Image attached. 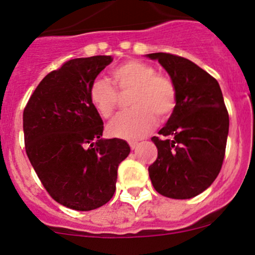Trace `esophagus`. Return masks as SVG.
Returning a JSON list of instances; mask_svg holds the SVG:
<instances>
[{
	"label": "esophagus",
	"mask_w": 255,
	"mask_h": 255,
	"mask_svg": "<svg viewBox=\"0 0 255 255\" xmlns=\"http://www.w3.org/2000/svg\"><path fill=\"white\" fill-rule=\"evenodd\" d=\"M129 146H130V148H131V149H136V148H137V146H139V143L135 142V141H130V142H129Z\"/></svg>",
	"instance_id": "esophagus-1"
}]
</instances>
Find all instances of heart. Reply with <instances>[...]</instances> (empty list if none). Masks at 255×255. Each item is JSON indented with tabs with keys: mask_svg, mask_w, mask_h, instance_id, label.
<instances>
[{
	"mask_svg": "<svg viewBox=\"0 0 255 255\" xmlns=\"http://www.w3.org/2000/svg\"><path fill=\"white\" fill-rule=\"evenodd\" d=\"M120 93H129L134 109L121 113L110 121V135L127 140L146 136L157 125V115L165 118L176 104L172 82L155 73L154 67L141 60H127L112 71ZM90 101L102 118L112 116L119 104L120 94L107 78H95L90 85Z\"/></svg>",
	"mask_w": 255,
	"mask_h": 255,
	"instance_id": "heart-1",
	"label": "heart"
}]
</instances>
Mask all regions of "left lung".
<instances>
[{
	"label": "left lung",
	"mask_w": 255,
	"mask_h": 255,
	"mask_svg": "<svg viewBox=\"0 0 255 255\" xmlns=\"http://www.w3.org/2000/svg\"><path fill=\"white\" fill-rule=\"evenodd\" d=\"M168 73L176 106L153 136L158 158L148 167L159 194L189 199L207 190L219 176L225 158L229 116L219 83L191 60L170 53H149Z\"/></svg>",
	"instance_id": "1"
}]
</instances>
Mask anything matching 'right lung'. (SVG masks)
<instances>
[{
    "label": "right lung",
    "mask_w": 255,
    "mask_h": 255,
    "mask_svg": "<svg viewBox=\"0 0 255 255\" xmlns=\"http://www.w3.org/2000/svg\"><path fill=\"white\" fill-rule=\"evenodd\" d=\"M110 56L66 61L39 83L23 110L24 145L51 197L73 210L97 209L116 190L118 167L130 152L121 139H103V121L90 85Z\"/></svg>",
    "instance_id": "obj_1"
}]
</instances>
